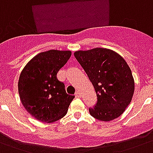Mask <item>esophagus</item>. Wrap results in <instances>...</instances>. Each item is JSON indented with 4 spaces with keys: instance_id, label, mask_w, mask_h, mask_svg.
I'll use <instances>...</instances> for the list:
<instances>
[{
    "instance_id": "obj_1",
    "label": "esophagus",
    "mask_w": 153,
    "mask_h": 153,
    "mask_svg": "<svg viewBox=\"0 0 153 153\" xmlns=\"http://www.w3.org/2000/svg\"><path fill=\"white\" fill-rule=\"evenodd\" d=\"M82 94L79 91H76V92H75V97H77V98H80Z\"/></svg>"
}]
</instances>
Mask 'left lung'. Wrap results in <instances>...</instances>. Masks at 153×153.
I'll return each mask as SVG.
<instances>
[{
	"instance_id": "8db88e82",
	"label": "left lung",
	"mask_w": 153,
	"mask_h": 153,
	"mask_svg": "<svg viewBox=\"0 0 153 153\" xmlns=\"http://www.w3.org/2000/svg\"><path fill=\"white\" fill-rule=\"evenodd\" d=\"M74 55L98 97L97 104L89 109L91 116L102 121L117 118L131 102L135 87L126 60L113 50L102 48L75 51Z\"/></svg>"
}]
</instances>
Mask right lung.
I'll return each instance as SVG.
<instances>
[{"mask_svg":"<svg viewBox=\"0 0 153 153\" xmlns=\"http://www.w3.org/2000/svg\"><path fill=\"white\" fill-rule=\"evenodd\" d=\"M71 55V51L49 50L33 57L20 73L18 91L25 109L36 120L51 123L66 115L74 95L67 94L57 73Z\"/></svg>","mask_w":153,"mask_h":153,"instance_id":"1","label":"right lung"}]
</instances>
